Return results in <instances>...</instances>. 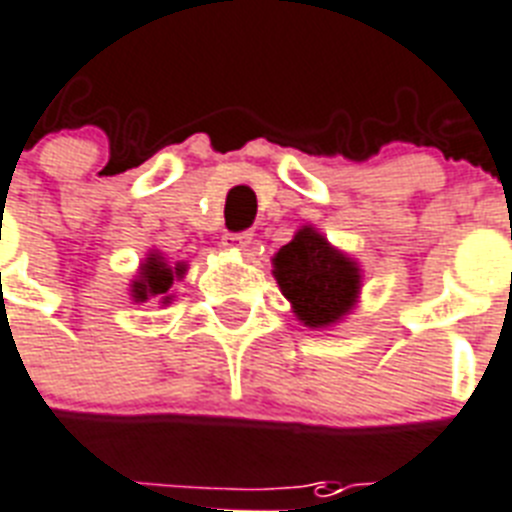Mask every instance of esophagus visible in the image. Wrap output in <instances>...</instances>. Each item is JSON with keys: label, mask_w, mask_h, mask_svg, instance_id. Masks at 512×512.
<instances>
[{"label": "esophagus", "mask_w": 512, "mask_h": 512, "mask_svg": "<svg viewBox=\"0 0 512 512\" xmlns=\"http://www.w3.org/2000/svg\"><path fill=\"white\" fill-rule=\"evenodd\" d=\"M253 243V232H227V235L222 237V245L227 248V251H248Z\"/></svg>", "instance_id": "1"}]
</instances>
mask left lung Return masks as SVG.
Returning <instances> with one entry per match:
<instances>
[{
	"label": "left lung",
	"instance_id": "8db88e82",
	"mask_svg": "<svg viewBox=\"0 0 512 512\" xmlns=\"http://www.w3.org/2000/svg\"><path fill=\"white\" fill-rule=\"evenodd\" d=\"M275 277L282 296L309 327H325L341 320L354 306L359 269L338 253L312 227H304L275 256Z\"/></svg>",
	"mask_w": 512,
	"mask_h": 512
}]
</instances>
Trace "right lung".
<instances>
[{"label":"right lung","mask_w":512,"mask_h":512,"mask_svg":"<svg viewBox=\"0 0 512 512\" xmlns=\"http://www.w3.org/2000/svg\"><path fill=\"white\" fill-rule=\"evenodd\" d=\"M185 267H174L171 269L169 264H163L161 256H150L147 264H142V272H140V280L132 285V296L134 301H147V298L153 296H163V304L169 301V288L171 282H174V275H182Z\"/></svg>","instance_id":"1"}]
</instances>
